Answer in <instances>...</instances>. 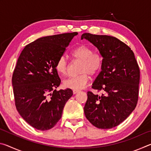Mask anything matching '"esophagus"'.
<instances>
[{"mask_svg":"<svg viewBox=\"0 0 151 151\" xmlns=\"http://www.w3.org/2000/svg\"><path fill=\"white\" fill-rule=\"evenodd\" d=\"M80 91L79 90H75V89H74V90L73 91V94H76V93H77L78 92H79Z\"/></svg>","mask_w":151,"mask_h":151,"instance_id":"34e87169","label":"esophagus"}]
</instances>
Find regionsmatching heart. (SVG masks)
Masks as SVG:
<instances>
[{
	"instance_id": "heart-1",
	"label": "heart",
	"mask_w": 151,
	"mask_h": 151,
	"mask_svg": "<svg viewBox=\"0 0 151 151\" xmlns=\"http://www.w3.org/2000/svg\"><path fill=\"white\" fill-rule=\"evenodd\" d=\"M72 56L75 59L81 61L78 68L80 74L66 79L63 82V85L66 88L78 90L85 87L89 80L88 75L94 76L99 73L103 60L99 53L93 52L91 48L85 45L76 47L72 51ZM68 68L66 58L61 56L56 62V70L60 75H65L68 72Z\"/></svg>"
}]
</instances>
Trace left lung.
I'll return each instance as SVG.
<instances>
[{"mask_svg": "<svg viewBox=\"0 0 151 151\" xmlns=\"http://www.w3.org/2000/svg\"><path fill=\"white\" fill-rule=\"evenodd\" d=\"M103 57L101 71L92 88L101 94L87 92L84 112L99 129H112L124 121L137 106L140 69L131 48L116 37L84 33Z\"/></svg>", "mask_w": 151, "mask_h": 151, "instance_id": "8db88e82", "label": "left lung"}]
</instances>
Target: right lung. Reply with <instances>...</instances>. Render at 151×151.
<instances>
[{
  "label": "right lung",
  "mask_w": 151,
  "mask_h": 151,
  "mask_svg": "<svg viewBox=\"0 0 151 151\" xmlns=\"http://www.w3.org/2000/svg\"><path fill=\"white\" fill-rule=\"evenodd\" d=\"M76 32L38 39L25 46L12 75L15 106L23 119L40 131L57 124L65 104L73 94L70 88L57 91L60 79L55 68Z\"/></svg>",
  "instance_id": "add662e5"
}]
</instances>
